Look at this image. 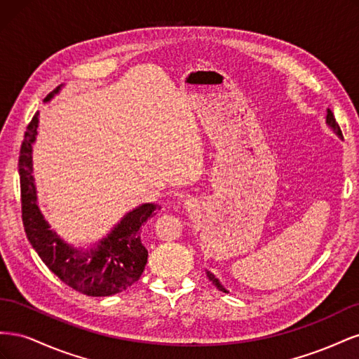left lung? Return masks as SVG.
<instances>
[{
  "instance_id": "8db88e82",
  "label": "left lung",
  "mask_w": 359,
  "mask_h": 359,
  "mask_svg": "<svg viewBox=\"0 0 359 359\" xmlns=\"http://www.w3.org/2000/svg\"><path fill=\"white\" fill-rule=\"evenodd\" d=\"M327 124H328V127L332 130V132H334L337 136H339V137H343V135H341V130H340L339 124H337V121H335L334 114H332L330 109H327ZM206 276H208L210 281H212V285H214L217 289L227 293V290L224 289V286L220 283V280L217 278V277H215L212 273H210V271H206Z\"/></svg>"
}]
</instances>
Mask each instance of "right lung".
<instances>
[{
  "label": "right lung",
  "mask_w": 359,
  "mask_h": 359,
  "mask_svg": "<svg viewBox=\"0 0 359 359\" xmlns=\"http://www.w3.org/2000/svg\"><path fill=\"white\" fill-rule=\"evenodd\" d=\"M61 91L53 90L45 103ZM39 112L27 127L19 156L20 202L25 233L45 265L64 283L90 297H111L132 286L142 276L148 250L140 241V227L161 206L142 203L128 211L111 232L90 248H78L50 229L37 203L32 177V145L36 142Z\"/></svg>",
  "instance_id": "add662e5"
}]
</instances>
